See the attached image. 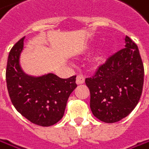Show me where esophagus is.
Wrapping results in <instances>:
<instances>
[{
    "mask_svg": "<svg viewBox=\"0 0 149 149\" xmlns=\"http://www.w3.org/2000/svg\"><path fill=\"white\" fill-rule=\"evenodd\" d=\"M83 84H84V77H83L81 75H77L76 76V84L81 85Z\"/></svg>",
    "mask_w": 149,
    "mask_h": 149,
    "instance_id": "1",
    "label": "esophagus"
}]
</instances>
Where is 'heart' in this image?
Returning a JSON list of instances; mask_svg holds the SVG:
<instances>
[{"label":"heart","instance_id":"heart-1","mask_svg":"<svg viewBox=\"0 0 149 149\" xmlns=\"http://www.w3.org/2000/svg\"><path fill=\"white\" fill-rule=\"evenodd\" d=\"M105 52H106V50H104L101 53L96 54L95 56L92 57V58L91 59V65L92 68H97L102 64L103 59H104V56H105Z\"/></svg>","mask_w":149,"mask_h":149}]
</instances>
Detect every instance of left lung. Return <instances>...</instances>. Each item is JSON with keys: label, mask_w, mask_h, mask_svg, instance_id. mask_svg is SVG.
Listing matches in <instances>:
<instances>
[{"label": "left lung", "mask_w": 149, "mask_h": 149, "mask_svg": "<svg viewBox=\"0 0 149 149\" xmlns=\"http://www.w3.org/2000/svg\"><path fill=\"white\" fill-rule=\"evenodd\" d=\"M124 42V49L110 57L93 77L85 80L93 116L107 123L127 116L142 93L144 68L139 50L127 35Z\"/></svg>", "instance_id": "left-lung-1"}]
</instances>
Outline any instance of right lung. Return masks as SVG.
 Listing matches in <instances>:
<instances>
[{
    "mask_svg": "<svg viewBox=\"0 0 149 149\" xmlns=\"http://www.w3.org/2000/svg\"><path fill=\"white\" fill-rule=\"evenodd\" d=\"M25 37L10 49L7 62L6 81L10 100L24 117L40 126H51L64 116L70 94L77 87L76 76L61 79L49 73L41 76L26 74L19 58Z\"/></svg>",
    "mask_w": 149,
    "mask_h": 149,
    "instance_id": "right-lung-1",
    "label": "right lung"
}]
</instances>
